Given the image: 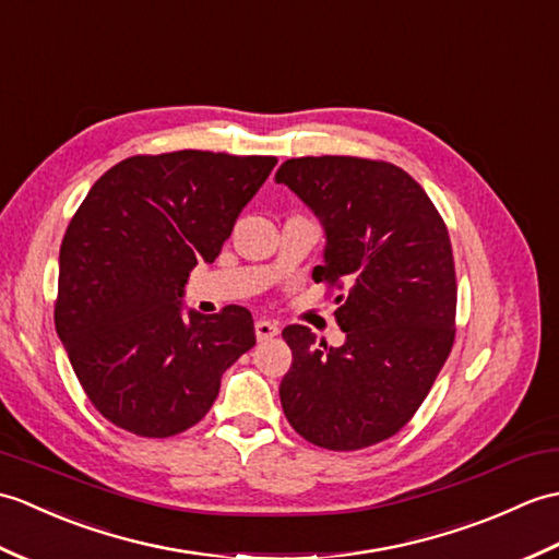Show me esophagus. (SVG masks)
<instances>
[{"label": "esophagus", "instance_id": "1", "mask_svg": "<svg viewBox=\"0 0 559 559\" xmlns=\"http://www.w3.org/2000/svg\"><path fill=\"white\" fill-rule=\"evenodd\" d=\"M275 334H280V325H277L275 320H270V318L255 320V337H258V342L272 340V337H275Z\"/></svg>", "mask_w": 559, "mask_h": 559}]
</instances>
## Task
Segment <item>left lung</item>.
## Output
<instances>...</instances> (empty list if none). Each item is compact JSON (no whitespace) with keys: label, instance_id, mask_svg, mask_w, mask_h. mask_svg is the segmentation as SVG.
I'll use <instances>...</instances> for the list:
<instances>
[{"label":"left lung","instance_id":"8db88e82","mask_svg":"<svg viewBox=\"0 0 559 559\" xmlns=\"http://www.w3.org/2000/svg\"><path fill=\"white\" fill-rule=\"evenodd\" d=\"M325 231L316 282L346 284L334 320L342 346L304 325L282 330L292 368L280 402L292 428L325 450L392 438L426 400L454 342L450 234L426 191L390 163L294 157L275 175Z\"/></svg>","mask_w":559,"mask_h":559}]
</instances>
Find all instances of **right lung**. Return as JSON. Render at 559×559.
Returning a JSON list of instances; mask_svg holds the SVG:
<instances>
[{
	"instance_id": "obj_1",
	"label": "right lung",
	"mask_w": 559,
	"mask_h": 559,
	"mask_svg": "<svg viewBox=\"0 0 559 559\" xmlns=\"http://www.w3.org/2000/svg\"><path fill=\"white\" fill-rule=\"evenodd\" d=\"M275 157L135 155L93 183L59 251L55 325L88 400L141 438L195 426L222 373L255 344L243 306L189 311L183 287L213 263Z\"/></svg>"
}]
</instances>
